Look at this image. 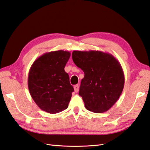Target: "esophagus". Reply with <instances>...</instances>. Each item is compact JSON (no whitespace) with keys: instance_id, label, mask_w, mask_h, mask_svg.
Returning a JSON list of instances; mask_svg holds the SVG:
<instances>
[{"instance_id":"obj_1","label":"esophagus","mask_w":150,"mask_h":150,"mask_svg":"<svg viewBox=\"0 0 150 150\" xmlns=\"http://www.w3.org/2000/svg\"><path fill=\"white\" fill-rule=\"evenodd\" d=\"M79 85H75L74 86V90L75 92H79Z\"/></svg>"}]
</instances>
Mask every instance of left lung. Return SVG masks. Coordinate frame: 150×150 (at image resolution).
I'll list each match as a JSON object with an SVG mask.
<instances>
[{
  "label": "left lung",
  "instance_id": "obj_1",
  "mask_svg": "<svg viewBox=\"0 0 150 150\" xmlns=\"http://www.w3.org/2000/svg\"><path fill=\"white\" fill-rule=\"evenodd\" d=\"M72 59L84 73L79 93L86 109L95 113L109 110L124 86V73L119 61L99 51H73Z\"/></svg>",
  "mask_w": 150,
  "mask_h": 150
}]
</instances>
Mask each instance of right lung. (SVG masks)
<instances>
[{"label": "right lung", "mask_w": 150, "mask_h": 150, "mask_svg": "<svg viewBox=\"0 0 150 150\" xmlns=\"http://www.w3.org/2000/svg\"><path fill=\"white\" fill-rule=\"evenodd\" d=\"M70 55L62 50L46 52L34 62L29 70V92L45 112L56 114L68 107L74 89L64 67Z\"/></svg>", "instance_id": "right-lung-1"}]
</instances>
